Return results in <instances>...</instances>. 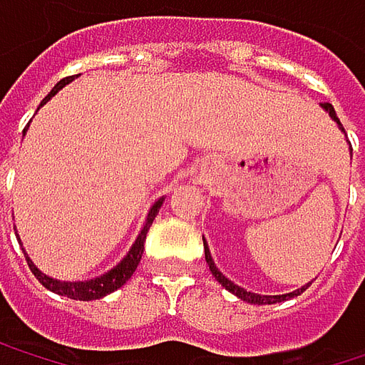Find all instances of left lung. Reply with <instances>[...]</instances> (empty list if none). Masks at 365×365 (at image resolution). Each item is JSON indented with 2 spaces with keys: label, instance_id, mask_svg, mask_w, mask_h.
<instances>
[{
  "label": "left lung",
  "instance_id": "8db88e82",
  "mask_svg": "<svg viewBox=\"0 0 365 365\" xmlns=\"http://www.w3.org/2000/svg\"><path fill=\"white\" fill-rule=\"evenodd\" d=\"M322 108L328 111L329 118L338 124V128L344 133V128H342V124H340V120H338V115H336V111L334 108L329 106V103H322ZM346 135V133H344ZM349 152L353 154V148H351V143H349ZM202 245H205V259H207V264H209V270H211V274L217 279V283H222V287H226L230 294H235L237 298H241V300H245V302H250V304H277V302H283V300H289V298H296V296H300L304 289H309V285L311 283H304L302 287H298V289H294V292H289V294H279V296H264V294H254V292H247L245 287H241V285H237V283H232L228 277H224V272L215 266V262H213V255L209 252V245H207V241L202 239Z\"/></svg>",
  "mask_w": 365,
  "mask_h": 365
}]
</instances>
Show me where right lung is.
<instances>
[{
  "label": "right lung",
  "instance_id": "obj_1",
  "mask_svg": "<svg viewBox=\"0 0 365 365\" xmlns=\"http://www.w3.org/2000/svg\"><path fill=\"white\" fill-rule=\"evenodd\" d=\"M73 80H76V78H65V80H61V82L48 93V97L39 103V108L46 106L63 86H67V84L73 82ZM25 133H27V128H25ZM163 200H165V196L158 198V200L150 207L148 217H145V224H143L141 232L137 235L135 243L130 245L128 254L124 255L111 270L103 272L101 277H95V279H88V281H61V279H52V277L43 274L36 264L31 262L29 254L25 252V257H27V264H29L31 272L36 274L37 281H39L46 289H50V292H54V294H58V296H67V298H71V300H84V302H88V300H99V298L108 296L111 292H115V289L122 287V285L133 277V272L137 270V266H139V262H141V254H143V245H145V235H148V230H150L154 217L158 215V211H160V207H163ZM16 239H19V235H16Z\"/></svg>",
  "mask_w": 365,
  "mask_h": 365
}]
</instances>
